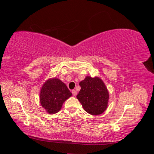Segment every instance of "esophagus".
<instances>
[{
    "mask_svg": "<svg viewBox=\"0 0 154 154\" xmlns=\"http://www.w3.org/2000/svg\"><path fill=\"white\" fill-rule=\"evenodd\" d=\"M72 95H73L74 96H76V94H77V92H76V91H75V90H72Z\"/></svg>",
    "mask_w": 154,
    "mask_h": 154,
    "instance_id": "34e87169",
    "label": "esophagus"
}]
</instances>
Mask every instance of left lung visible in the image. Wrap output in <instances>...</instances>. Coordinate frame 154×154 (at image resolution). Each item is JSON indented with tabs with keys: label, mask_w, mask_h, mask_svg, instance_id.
I'll return each mask as SVG.
<instances>
[{
	"label": "left lung",
	"mask_w": 154,
	"mask_h": 154,
	"mask_svg": "<svg viewBox=\"0 0 154 154\" xmlns=\"http://www.w3.org/2000/svg\"><path fill=\"white\" fill-rule=\"evenodd\" d=\"M81 89L76 96L83 108L92 115H99L106 109L109 98V92L98 77L87 76L79 83Z\"/></svg>",
	"instance_id": "1"
}]
</instances>
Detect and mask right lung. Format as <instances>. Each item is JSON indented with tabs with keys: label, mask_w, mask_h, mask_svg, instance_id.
<instances>
[{
	"label": "right lung",
	"mask_w": 154,
	"mask_h": 154,
	"mask_svg": "<svg viewBox=\"0 0 154 154\" xmlns=\"http://www.w3.org/2000/svg\"><path fill=\"white\" fill-rule=\"evenodd\" d=\"M71 96L72 93L61 80L49 79L42 87L40 103L49 114H56L61 109L63 102Z\"/></svg>",
	"instance_id": "obj_1"
}]
</instances>
